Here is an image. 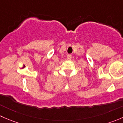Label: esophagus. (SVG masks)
<instances>
[{"label":"esophagus","mask_w":123,"mask_h":123,"mask_svg":"<svg viewBox=\"0 0 123 123\" xmlns=\"http://www.w3.org/2000/svg\"><path fill=\"white\" fill-rule=\"evenodd\" d=\"M71 57H72L71 55H70V54L68 55H67V59H68V60H71Z\"/></svg>","instance_id":"obj_1"}]
</instances>
